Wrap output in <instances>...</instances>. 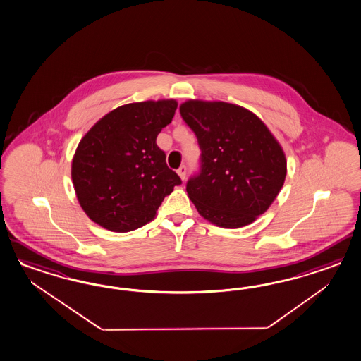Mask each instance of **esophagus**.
Listing matches in <instances>:
<instances>
[{
  "mask_svg": "<svg viewBox=\"0 0 361 361\" xmlns=\"http://www.w3.org/2000/svg\"><path fill=\"white\" fill-rule=\"evenodd\" d=\"M177 173L180 176L181 180H185L186 177V166L185 165H181L178 169H177Z\"/></svg>",
  "mask_w": 361,
  "mask_h": 361,
  "instance_id": "1",
  "label": "esophagus"
}]
</instances>
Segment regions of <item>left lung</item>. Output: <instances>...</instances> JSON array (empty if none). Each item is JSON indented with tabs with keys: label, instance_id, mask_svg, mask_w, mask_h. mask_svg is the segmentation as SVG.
Instances as JSON below:
<instances>
[{
	"label": "left lung",
	"instance_id": "left-lung-1",
	"mask_svg": "<svg viewBox=\"0 0 361 361\" xmlns=\"http://www.w3.org/2000/svg\"><path fill=\"white\" fill-rule=\"evenodd\" d=\"M180 114L201 149V171L186 184L197 212L219 228L250 225L283 186L281 144L255 114L237 104L190 99Z\"/></svg>",
	"mask_w": 361,
	"mask_h": 361
}]
</instances>
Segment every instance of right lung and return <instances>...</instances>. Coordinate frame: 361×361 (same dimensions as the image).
<instances>
[{
  "label": "right lung",
  "mask_w": 361,
  "mask_h": 361,
  "mask_svg": "<svg viewBox=\"0 0 361 361\" xmlns=\"http://www.w3.org/2000/svg\"><path fill=\"white\" fill-rule=\"evenodd\" d=\"M176 109L175 99L124 104L82 137L71 178L88 219L116 233L142 228L154 219L164 197L181 184L156 144Z\"/></svg>",
  "instance_id": "obj_1"
}]
</instances>
